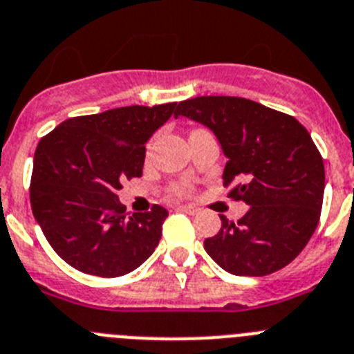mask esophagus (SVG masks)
<instances>
[{"label":"esophagus","mask_w":354,"mask_h":354,"mask_svg":"<svg viewBox=\"0 0 354 354\" xmlns=\"http://www.w3.org/2000/svg\"><path fill=\"white\" fill-rule=\"evenodd\" d=\"M178 209H180V212H183V213H189V215H196V213L199 212V209L194 208V206H189V205L178 206Z\"/></svg>","instance_id":"1"}]
</instances>
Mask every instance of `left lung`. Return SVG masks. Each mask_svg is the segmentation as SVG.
Listing matches in <instances>:
<instances>
[{
  "mask_svg": "<svg viewBox=\"0 0 354 354\" xmlns=\"http://www.w3.org/2000/svg\"><path fill=\"white\" fill-rule=\"evenodd\" d=\"M208 127L227 157L224 187L248 205L240 221L221 215L222 227L205 250L232 275L264 277L305 248L319 222L324 165L296 118L240 97H196L174 116Z\"/></svg>",
  "mask_w": 354,
  "mask_h": 354,
  "instance_id": "1",
  "label": "left lung"
}]
</instances>
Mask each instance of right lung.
I'll use <instances>...</instances> for the list:
<instances>
[{
  "label": "right lung",
  "mask_w": 354,
  "mask_h": 354,
  "mask_svg": "<svg viewBox=\"0 0 354 354\" xmlns=\"http://www.w3.org/2000/svg\"><path fill=\"white\" fill-rule=\"evenodd\" d=\"M178 102L70 118L40 139L30 201L35 221L65 263L88 275L133 272L157 248L167 209L127 213L123 180L142 174L146 142Z\"/></svg>",
  "instance_id": "obj_1"
}]
</instances>
